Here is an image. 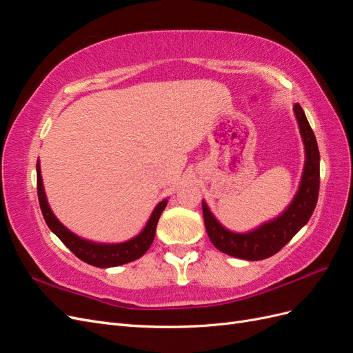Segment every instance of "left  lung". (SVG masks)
Returning <instances> with one entry per match:
<instances>
[{
  "label": "left lung",
  "instance_id": "obj_1",
  "mask_svg": "<svg viewBox=\"0 0 353 353\" xmlns=\"http://www.w3.org/2000/svg\"><path fill=\"white\" fill-rule=\"evenodd\" d=\"M305 148V165L301 183L288 206L256 228L237 232L225 228L203 200V218L209 240L222 253L245 261H261L275 254L290 241L311 219L319 191V150L316 138L301 104L293 108Z\"/></svg>",
  "mask_w": 353,
  "mask_h": 353
}]
</instances>
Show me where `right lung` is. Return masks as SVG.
<instances>
[{
    "label": "right lung",
    "mask_w": 353,
    "mask_h": 353,
    "mask_svg": "<svg viewBox=\"0 0 353 353\" xmlns=\"http://www.w3.org/2000/svg\"><path fill=\"white\" fill-rule=\"evenodd\" d=\"M37 188L42 216H44L48 228L54 232L63 241V244H65L70 252H73V254H77L81 261L87 262L92 266H97V268H112V266L130 263L138 258H141V256L150 249V245L154 240L157 221L168 205V199L159 201L143 231L140 234H137L131 240H126L122 243H97L77 236V234L63 225L54 213H52L46 196L44 183H42L39 160L37 162Z\"/></svg>",
    "instance_id": "1"
}]
</instances>
